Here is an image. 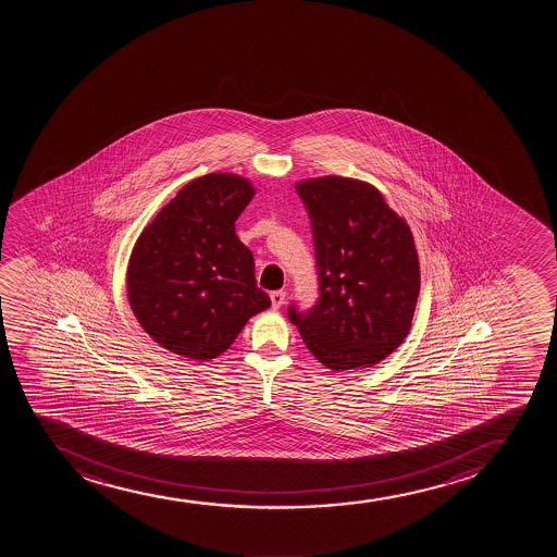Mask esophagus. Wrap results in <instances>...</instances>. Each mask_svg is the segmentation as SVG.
Wrapping results in <instances>:
<instances>
[{
    "instance_id": "obj_1",
    "label": "esophagus",
    "mask_w": 557,
    "mask_h": 557,
    "mask_svg": "<svg viewBox=\"0 0 557 557\" xmlns=\"http://www.w3.org/2000/svg\"><path fill=\"white\" fill-rule=\"evenodd\" d=\"M286 302V292L284 289H276L271 294V305L273 308H281Z\"/></svg>"
}]
</instances>
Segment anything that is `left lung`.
Wrapping results in <instances>:
<instances>
[{
	"instance_id": "8db88e82",
	"label": "left lung",
	"mask_w": 557,
	"mask_h": 557,
	"mask_svg": "<svg viewBox=\"0 0 557 557\" xmlns=\"http://www.w3.org/2000/svg\"><path fill=\"white\" fill-rule=\"evenodd\" d=\"M312 221L320 301L289 308L308 351L329 370L370 368L409 334L420 294L414 237L368 182L321 176L295 184Z\"/></svg>"
}]
</instances>
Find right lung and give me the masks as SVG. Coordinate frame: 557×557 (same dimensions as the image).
<instances>
[{"instance_id":"right-lung-1","label":"right lung","mask_w":557,"mask_h":557,"mask_svg":"<svg viewBox=\"0 0 557 557\" xmlns=\"http://www.w3.org/2000/svg\"><path fill=\"white\" fill-rule=\"evenodd\" d=\"M249 180L210 173L182 187L137 237L126 292L132 312L166 351L208 362L271 307L236 221L255 197Z\"/></svg>"}]
</instances>
